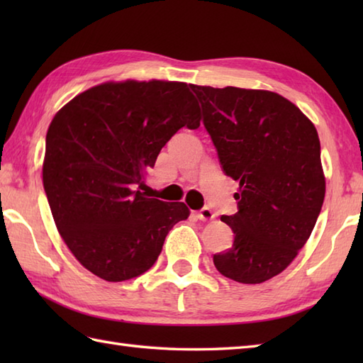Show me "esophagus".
Returning a JSON list of instances; mask_svg holds the SVG:
<instances>
[{"instance_id":"34e87169","label":"esophagus","mask_w":363,"mask_h":363,"mask_svg":"<svg viewBox=\"0 0 363 363\" xmlns=\"http://www.w3.org/2000/svg\"><path fill=\"white\" fill-rule=\"evenodd\" d=\"M198 218L201 221H209L215 218V213L209 209V207H203V209L198 212Z\"/></svg>"}]
</instances>
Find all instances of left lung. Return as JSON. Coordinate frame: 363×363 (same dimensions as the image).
<instances>
[{"label": "left lung", "mask_w": 363, "mask_h": 363, "mask_svg": "<svg viewBox=\"0 0 363 363\" xmlns=\"http://www.w3.org/2000/svg\"><path fill=\"white\" fill-rule=\"evenodd\" d=\"M226 176L238 182V211L223 215L234 243L213 254L229 279L262 284L287 268L311 237L326 182L313 123L268 90L190 84Z\"/></svg>", "instance_id": "obj_1"}]
</instances>
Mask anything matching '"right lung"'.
Segmentation results:
<instances>
[{
	"mask_svg": "<svg viewBox=\"0 0 363 363\" xmlns=\"http://www.w3.org/2000/svg\"><path fill=\"white\" fill-rule=\"evenodd\" d=\"M186 82H104L74 96L46 133L43 187L68 250L109 282L143 274L190 211L145 196L143 177L181 128H199Z\"/></svg>",
	"mask_w": 363,
	"mask_h": 363,
	"instance_id": "1",
	"label": "right lung"
}]
</instances>
